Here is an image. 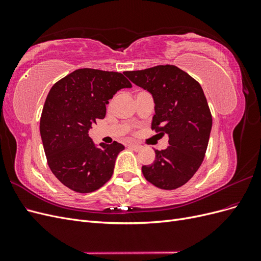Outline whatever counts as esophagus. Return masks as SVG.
<instances>
[{"mask_svg": "<svg viewBox=\"0 0 261 261\" xmlns=\"http://www.w3.org/2000/svg\"><path fill=\"white\" fill-rule=\"evenodd\" d=\"M128 146H129L130 148H133V149H135V150H139V149L141 148V146H139V145H137V144H134V143H129Z\"/></svg>", "mask_w": 261, "mask_h": 261, "instance_id": "obj_1", "label": "esophagus"}]
</instances>
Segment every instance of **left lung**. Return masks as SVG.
I'll return each instance as SVG.
<instances>
[{"label":"left lung","mask_w":261,"mask_h":261,"mask_svg":"<svg viewBox=\"0 0 261 261\" xmlns=\"http://www.w3.org/2000/svg\"><path fill=\"white\" fill-rule=\"evenodd\" d=\"M124 74L152 94L155 114L151 128L169 136L170 146L154 150L153 163L141 168L145 178L167 191L183 186L202 163L212 127V116L201 86L174 65Z\"/></svg>","instance_id":"left-lung-1"}]
</instances>
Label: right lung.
<instances>
[{
	"mask_svg": "<svg viewBox=\"0 0 261 261\" xmlns=\"http://www.w3.org/2000/svg\"><path fill=\"white\" fill-rule=\"evenodd\" d=\"M130 87L121 73L81 68L51 88L40 118V135L52 173L72 191L91 193L111 178L117 154L125 147L116 141L97 147L88 132L105 118L109 100Z\"/></svg>",
	"mask_w": 261,
	"mask_h": 261,
	"instance_id": "1",
	"label": "right lung"
}]
</instances>
